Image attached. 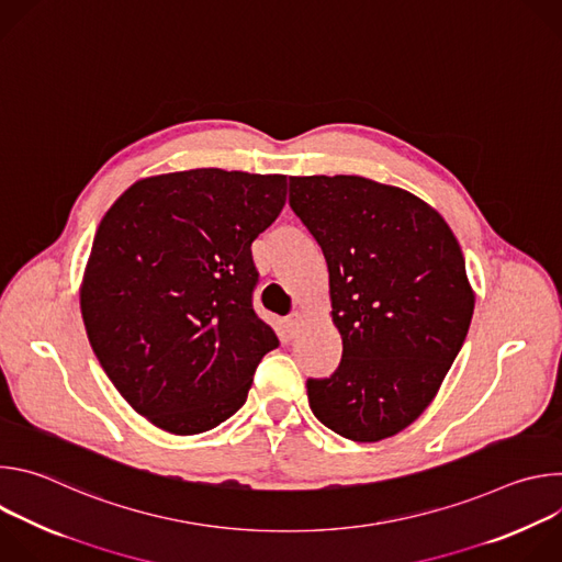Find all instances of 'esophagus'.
Segmentation results:
<instances>
[{"mask_svg":"<svg viewBox=\"0 0 562 562\" xmlns=\"http://www.w3.org/2000/svg\"><path fill=\"white\" fill-rule=\"evenodd\" d=\"M302 327H304V317H302L300 313H291V315L286 317V334H289V338L300 336Z\"/></svg>","mask_w":562,"mask_h":562,"instance_id":"34e87169","label":"esophagus"}]
</instances>
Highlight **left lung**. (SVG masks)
<instances>
[{
	"label": "left lung",
	"mask_w": 562,
	"mask_h": 562,
	"mask_svg": "<svg viewBox=\"0 0 562 562\" xmlns=\"http://www.w3.org/2000/svg\"><path fill=\"white\" fill-rule=\"evenodd\" d=\"M289 206L323 249L342 360L308 378L313 416L378 442L409 427L467 338L473 293L447 222L416 195L358 176L289 178Z\"/></svg>",
	"instance_id": "obj_1"
}]
</instances>
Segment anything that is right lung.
I'll list each match as a JSON object with an SVG mask.
<instances>
[{
	"instance_id": "obj_1",
	"label": "right lung",
	"mask_w": 562,
	"mask_h": 562,
	"mask_svg": "<svg viewBox=\"0 0 562 562\" xmlns=\"http://www.w3.org/2000/svg\"><path fill=\"white\" fill-rule=\"evenodd\" d=\"M284 202V176L195 169L135 182L102 217L79 295L85 327L155 427L202 434L247 403L280 345L254 311L251 245Z\"/></svg>"
}]
</instances>
